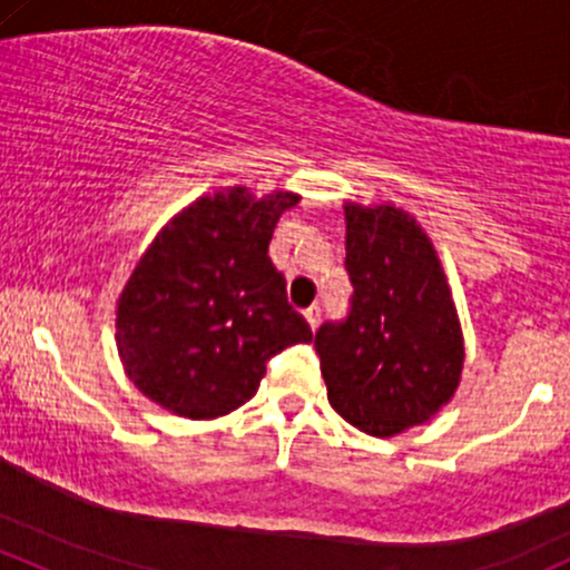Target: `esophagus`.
Returning a JSON list of instances; mask_svg holds the SVG:
<instances>
[{
	"instance_id": "34e87169",
	"label": "esophagus",
	"mask_w": 570,
	"mask_h": 570,
	"mask_svg": "<svg viewBox=\"0 0 570 570\" xmlns=\"http://www.w3.org/2000/svg\"><path fill=\"white\" fill-rule=\"evenodd\" d=\"M305 322L311 324V330H316L318 322H322V308H318V305H311V308H305Z\"/></svg>"
}]
</instances>
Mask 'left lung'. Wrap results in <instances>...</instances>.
I'll return each instance as SVG.
<instances>
[{"instance_id":"1","label":"left lung","mask_w":570,"mask_h":570,"mask_svg":"<svg viewBox=\"0 0 570 570\" xmlns=\"http://www.w3.org/2000/svg\"><path fill=\"white\" fill-rule=\"evenodd\" d=\"M346 316L316 330L330 405L371 435H395L449 403L462 335L433 243L403 210L346 205Z\"/></svg>"}]
</instances>
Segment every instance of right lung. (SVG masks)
Here are the masks:
<instances>
[{"label":"right lung","mask_w":570,"mask_h":570,"mask_svg":"<svg viewBox=\"0 0 570 570\" xmlns=\"http://www.w3.org/2000/svg\"><path fill=\"white\" fill-rule=\"evenodd\" d=\"M297 197L246 189L199 197L175 216L118 297L116 341L127 376L154 403L189 419L252 400L267 362L311 343L267 246Z\"/></svg>","instance_id":"obj_1"}]
</instances>
